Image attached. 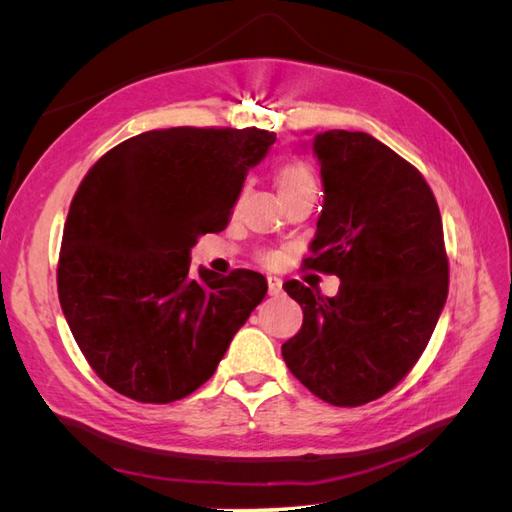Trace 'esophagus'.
I'll return each instance as SVG.
<instances>
[{
    "instance_id": "1",
    "label": "esophagus",
    "mask_w": 512,
    "mask_h": 512,
    "mask_svg": "<svg viewBox=\"0 0 512 512\" xmlns=\"http://www.w3.org/2000/svg\"><path fill=\"white\" fill-rule=\"evenodd\" d=\"M267 284H269V294L271 297H280L282 294V280L277 275H269L267 277Z\"/></svg>"
}]
</instances>
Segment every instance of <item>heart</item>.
Instances as JSON below:
<instances>
[{
    "label": "heart",
    "mask_w": 512,
    "mask_h": 512,
    "mask_svg": "<svg viewBox=\"0 0 512 512\" xmlns=\"http://www.w3.org/2000/svg\"><path fill=\"white\" fill-rule=\"evenodd\" d=\"M277 192L290 194L301 190H316L314 170L303 162H286L275 175Z\"/></svg>",
    "instance_id": "heart-1"
}]
</instances>
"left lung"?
Here are the masks:
<instances>
[{
  "instance_id": "obj_1",
  "label": "left lung",
  "mask_w": 512,
  "mask_h": 512,
  "mask_svg": "<svg viewBox=\"0 0 512 512\" xmlns=\"http://www.w3.org/2000/svg\"><path fill=\"white\" fill-rule=\"evenodd\" d=\"M324 203L305 267L339 277L335 297L284 290L303 327L282 346L294 378L333 406L389 393L421 359L448 294L436 198L418 170L365 132L314 136Z\"/></svg>"
}]
</instances>
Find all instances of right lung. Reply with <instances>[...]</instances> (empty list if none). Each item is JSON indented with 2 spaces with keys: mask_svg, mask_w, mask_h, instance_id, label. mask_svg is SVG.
<instances>
[{
  "mask_svg": "<svg viewBox=\"0 0 512 512\" xmlns=\"http://www.w3.org/2000/svg\"><path fill=\"white\" fill-rule=\"evenodd\" d=\"M275 143L258 128L151 130L113 147L76 190L61 239V312L96 374L143 404L205 384L265 299L250 269H190L228 226L247 170Z\"/></svg>",
  "mask_w": 512,
  "mask_h": 512,
  "instance_id": "1",
  "label": "right lung"
}]
</instances>
